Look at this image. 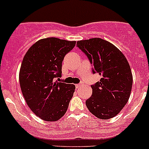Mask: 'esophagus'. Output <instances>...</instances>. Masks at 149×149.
<instances>
[{
    "instance_id": "34e87169",
    "label": "esophagus",
    "mask_w": 149,
    "mask_h": 149,
    "mask_svg": "<svg viewBox=\"0 0 149 149\" xmlns=\"http://www.w3.org/2000/svg\"><path fill=\"white\" fill-rule=\"evenodd\" d=\"M81 86H82V85H81V84H76V85H75V87L78 89V88L81 87Z\"/></svg>"
}]
</instances>
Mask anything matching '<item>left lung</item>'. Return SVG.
Wrapping results in <instances>:
<instances>
[{
  "instance_id": "1",
  "label": "left lung",
  "mask_w": 149,
  "mask_h": 149,
  "mask_svg": "<svg viewBox=\"0 0 149 149\" xmlns=\"http://www.w3.org/2000/svg\"><path fill=\"white\" fill-rule=\"evenodd\" d=\"M77 46L93 65V73L101 75L91 85L93 94L86 101L90 113L101 119L116 116L131 95L133 77L123 54L113 45L100 38L78 41Z\"/></svg>"
}]
</instances>
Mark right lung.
I'll return each instance as SVG.
<instances>
[{"mask_svg":"<svg viewBox=\"0 0 149 149\" xmlns=\"http://www.w3.org/2000/svg\"><path fill=\"white\" fill-rule=\"evenodd\" d=\"M75 44L54 37L40 39L24 57L19 73L22 94L30 110L43 120L57 121L68 109L75 86L55 80L61 77L64 56Z\"/></svg>","mask_w":149,"mask_h":149,"instance_id":"1","label":"right lung"}]
</instances>
